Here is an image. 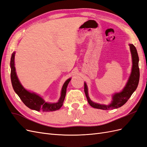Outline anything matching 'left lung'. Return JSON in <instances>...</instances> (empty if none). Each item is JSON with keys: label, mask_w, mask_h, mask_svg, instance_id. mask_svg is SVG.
<instances>
[{"label": "left lung", "mask_w": 147, "mask_h": 147, "mask_svg": "<svg viewBox=\"0 0 147 147\" xmlns=\"http://www.w3.org/2000/svg\"><path fill=\"white\" fill-rule=\"evenodd\" d=\"M129 46L132 59V68L131 74L130 75L129 78V80L127 81L126 86L124 88L123 91L121 92L116 93V94L113 95V100L110 105H101L94 103V102L91 101L88 96L86 84L84 83V92H85L89 104L92 107L105 110L121 107L130 98V97L133 94V92L137 89L138 84H139L140 77V71L139 67V56H138L137 51L135 46L132 45V44H130Z\"/></svg>", "instance_id": "1"}]
</instances>
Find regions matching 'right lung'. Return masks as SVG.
Here are the masks:
<instances>
[{
	"label": "right lung",
	"instance_id": "add662e5",
	"mask_svg": "<svg viewBox=\"0 0 147 147\" xmlns=\"http://www.w3.org/2000/svg\"><path fill=\"white\" fill-rule=\"evenodd\" d=\"M15 54L14 52L12 53L10 66H11V80L13 90L16 94L18 95L21 100L23 103L30 109L36 111H42V112H52L59 110L63 104L64 100L65 97L66 90L68 84L70 81V78L64 83L62 88L61 96L59 101L57 103H48L44 100L41 97L34 92H30L26 90L21 85L18 78L16 76L15 67Z\"/></svg>",
	"mask_w": 147,
	"mask_h": 147
}]
</instances>
